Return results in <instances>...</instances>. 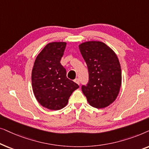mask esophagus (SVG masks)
Here are the masks:
<instances>
[{
  "instance_id": "1",
  "label": "esophagus",
  "mask_w": 149,
  "mask_h": 149,
  "mask_svg": "<svg viewBox=\"0 0 149 149\" xmlns=\"http://www.w3.org/2000/svg\"><path fill=\"white\" fill-rule=\"evenodd\" d=\"M74 82L76 83H77V84H78V85L80 84V81H79V79L78 78H77V79H74Z\"/></svg>"
}]
</instances>
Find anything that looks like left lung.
<instances>
[{
	"instance_id": "left-lung-1",
	"label": "left lung",
	"mask_w": 149,
	"mask_h": 149,
	"mask_svg": "<svg viewBox=\"0 0 149 149\" xmlns=\"http://www.w3.org/2000/svg\"><path fill=\"white\" fill-rule=\"evenodd\" d=\"M86 62L89 81L81 87L91 107L102 109L113 102L121 85V70L117 55L102 42L88 41L79 45Z\"/></svg>"
}]
</instances>
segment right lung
Masks as SVG:
<instances>
[{
    "label": "right lung",
    "mask_w": 149,
    "mask_h": 149,
    "mask_svg": "<svg viewBox=\"0 0 149 149\" xmlns=\"http://www.w3.org/2000/svg\"><path fill=\"white\" fill-rule=\"evenodd\" d=\"M64 42H50L36 57L32 71L34 94L40 105L54 111L66 107L78 84L66 77L60 63L66 48Z\"/></svg>",
    "instance_id": "obj_1"
}]
</instances>
